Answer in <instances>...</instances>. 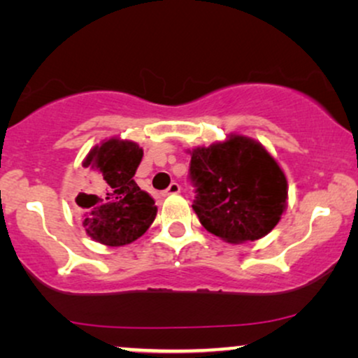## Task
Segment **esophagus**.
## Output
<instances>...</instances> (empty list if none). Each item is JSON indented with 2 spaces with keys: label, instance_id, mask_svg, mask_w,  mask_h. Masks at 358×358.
<instances>
[{
  "label": "esophagus",
  "instance_id": "34e87169",
  "mask_svg": "<svg viewBox=\"0 0 358 358\" xmlns=\"http://www.w3.org/2000/svg\"><path fill=\"white\" fill-rule=\"evenodd\" d=\"M179 192H180V186H179V184H178V182H172L171 186L167 187L166 191L162 192V194H164V196H171V194H179Z\"/></svg>",
  "mask_w": 358,
  "mask_h": 358
}]
</instances>
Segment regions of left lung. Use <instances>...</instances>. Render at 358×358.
<instances>
[{"instance_id": "obj_1", "label": "left lung", "mask_w": 358, "mask_h": 358, "mask_svg": "<svg viewBox=\"0 0 358 358\" xmlns=\"http://www.w3.org/2000/svg\"><path fill=\"white\" fill-rule=\"evenodd\" d=\"M187 152L197 187L192 209L209 233L241 245L262 239L278 224L287 209L288 180L264 145L231 134Z\"/></svg>"}]
</instances>
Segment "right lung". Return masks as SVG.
Returning <instances> with one entry per match:
<instances>
[{
    "label": "right lung",
    "mask_w": 358,
    "mask_h": 358,
    "mask_svg": "<svg viewBox=\"0 0 358 358\" xmlns=\"http://www.w3.org/2000/svg\"><path fill=\"white\" fill-rule=\"evenodd\" d=\"M144 150L132 141L112 137L94 145L82 166L88 172L85 191L78 192L82 226L100 245L119 248L149 229L157 206L134 180Z\"/></svg>",
    "instance_id": "1"
}]
</instances>
